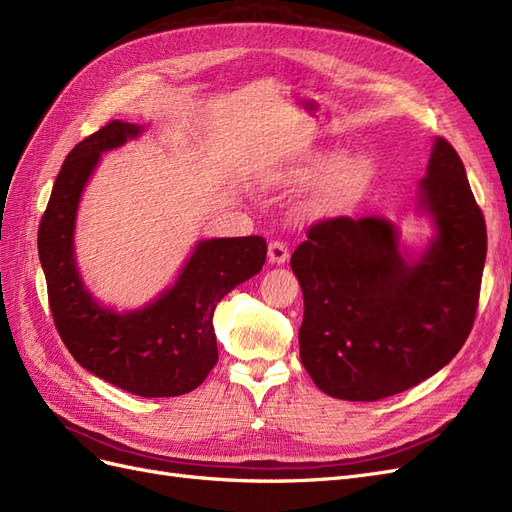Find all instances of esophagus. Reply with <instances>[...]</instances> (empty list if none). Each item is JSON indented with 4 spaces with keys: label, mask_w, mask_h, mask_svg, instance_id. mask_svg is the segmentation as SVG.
Returning <instances> with one entry per match:
<instances>
[{
    "label": "esophagus",
    "mask_w": 512,
    "mask_h": 512,
    "mask_svg": "<svg viewBox=\"0 0 512 512\" xmlns=\"http://www.w3.org/2000/svg\"><path fill=\"white\" fill-rule=\"evenodd\" d=\"M268 259H270V263H276V266L285 263L289 259V246L280 240H272L268 244Z\"/></svg>",
    "instance_id": "34e87169"
}]
</instances>
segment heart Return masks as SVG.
Instances as JSON below:
<instances>
[{"instance_id": "1", "label": "heart", "mask_w": 512, "mask_h": 512, "mask_svg": "<svg viewBox=\"0 0 512 512\" xmlns=\"http://www.w3.org/2000/svg\"><path fill=\"white\" fill-rule=\"evenodd\" d=\"M325 176L315 200L310 202L312 212H340L351 208L370 187L374 168L364 155L346 157L340 161L336 151H310L289 161L283 170L272 174L274 183H306Z\"/></svg>"}]
</instances>
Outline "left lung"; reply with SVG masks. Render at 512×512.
<instances>
[{
  "mask_svg": "<svg viewBox=\"0 0 512 512\" xmlns=\"http://www.w3.org/2000/svg\"><path fill=\"white\" fill-rule=\"evenodd\" d=\"M419 204L436 238L408 261L398 229L376 217L323 219L291 255L304 293L300 357L332 398L376 402L419 385L474 325L487 227L455 148L438 138Z\"/></svg>",
  "mask_w": 512,
  "mask_h": 512,
  "instance_id": "8db88e82",
  "label": "left lung"
}]
</instances>
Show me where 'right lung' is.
<instances>
[{"label": "right lung", "mask_w": 512, "mask_h": 512, "mask_svg": "<svg viewBox=\"0 0 512 512\" xmlns=\"http://www.w3.org/2000/svg\"><path fill=\"white\" fill-rule=\"evenodd\" d=\"M140 131L110 121L72 148L40 221L38 253L57 332L78 364L142 398H174L200 387L217 364L214 308L261 270L268 244L261 236L202 240L174 287L153 304L119 315L93 300L74 259L78 202L100 155Z\"/></svg>", "instance_id": "obj_1"}]
</instances>
